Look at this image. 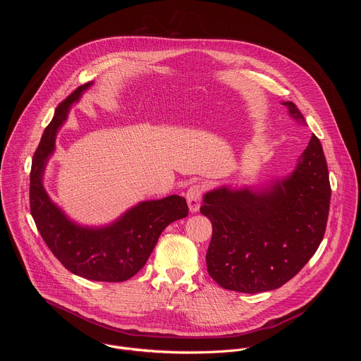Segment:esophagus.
Wrapping results in <instances>:
<instances>
[{
	"instance_id": "esophagus-1",
	"label": "esophagus",
	"mask_w": 361,
	"mask_h": 361,
	"mask_svg": "<svg viewBox=\"0 0 361 361\" xmlns=\"http://www.w3.org/2000/svg\"><path fill=\"white\" fill-rule=\"evenodd\" d=\"M201 197H202V185L201 184H194L188 188L185 198H187V204H188V209L191 213H197L200 210Z\"/></svg>"
}]
</instances>
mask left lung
I'll list each match as a JSON object with an SVG mask.
<instances>
[{"mask_svg":"<svg viewBox=\"0 0 361 361\" xmlns=\"http://www.w3.org/2000/svg\"><path fill=\"white\" fill-rule=\"evenodd\" d=\"M288 116L305 120L294 102ZM329 170L322 142L312 137L294 170L262 187L221 185L202 197L201 214L213 224L207 270L223 288L263 293L281 287L319 248L330 209Z\"/></svg>","mask_w":361,"mask_h":361,"instance_id":"8db88e82","label":"left lung"}]
</instances>
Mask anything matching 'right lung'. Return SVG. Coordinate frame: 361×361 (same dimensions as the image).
<instances>
[{
  "label": "right lung",
  "instance_id": "right-lung-1",
  "mask_svg": "<svg viewBox=\"0 0 361 361\" xmlns=\"http://www.w3.org/2000/svg\"><path fill=\"white\" fill-rule=\"evenodd\" d=\"M92 84L90 81L80 85L70 94L44 130L32 157L30 207L42 240L67 270L87 280L118 283L131 279L144 267L163 230L187 217L188 207L184 197L173 194L141 201L110 224L82 226L49 198L42 180L56 151L59 130L67 121L74 102H78Z\"/></svg>",
  "mask_w": 361,
  "mask_h": 361
}]
</instances>
